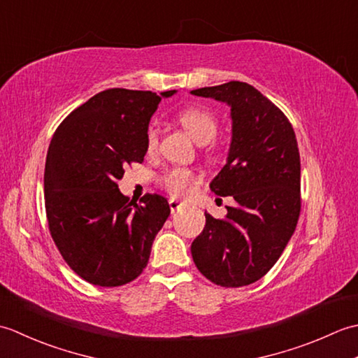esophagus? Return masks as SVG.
Returning a JSON list of instances; mask_svg holds the SVG:
<instances>
[{
	"mask_svg": "<svg viewBox=\"0 0 358 358\" xmlns=\"http://www.w3.org/2000/svg\"><path fill=\"white\" fill-rule=\"evenodd\" d=\"M185 204L183 203H180L178 200H173V199H171L169 200V208H171V210H172V214L173 212H177V210H180L181 208H183Z\"/></svg>",
	"mask_w": 358,
	"mask_h": 358,
	"instance_id": "34e87169",
	"label": "esophagus"
}]
</instances>
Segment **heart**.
<instances>
[{
	"instance_id": "b5f03b06",
	"label": "heart",
	"mask_w": 358,
	"mask_h": 358,
	"mask_svg": "<svg viewBox=\"0 0 358 358\" xmlns=\"http://www.w3.org/2000/svg\"><path fill=\"white\" fill-rule=\"evenodd\" d=\"M178 123L185 127V131L192 136V138L200 143L206 144L214 140L218 131L217 118L212 113L203 108H186L178 112L177 115ZM158 144V134L154 126H150L146 132V146L148 150H154ZM196 177L194 171L187 167H171L167 169L162 177L159 183L172 195H186L194 187Z\"/></svg>"
}]
</instances>
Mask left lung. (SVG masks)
<instances>
[{"instance_id": "left-lung-1", "label": "left lung", "mask_w": 358, "mask_h": 358, "mask_svg": "<svg viewBox=\"0 0 358 358\" xmlns=\"http://www.w3.org/2000/svg\"><path fill=\"white\" fill-rule=\"evenodd\" d=\"M191 94L231 106V149L210 191L235 200L224 218L204 212L206 224L191 246L194 263L218 286L255 283L277 263L299 222L295 132L285 113L248 83L229 81Z\"/></svg>"}]
</instances>
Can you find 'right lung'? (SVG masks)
Here are the masks:
<instances>
[{
	"label": "right lung",
	"instance_id": "1",
	"mask_svg": "<svg viewBox=\"0 0 358 358\" xmlns=\"http://www.w3.org/2000/svg\"><path fill=\"white\" fill-rule=\"evenodd\" d=\"M175 90L108 89L72 110L52 136L44 169L49 231L69 268L89 283L126 285L148 266L171 214L162 195L120 192L124 167L143 163L150 117Z\"/></svg>",
	"mask_w": 358,
	"mask_h": 358
}]
</instances>
